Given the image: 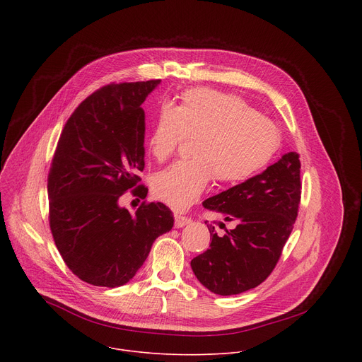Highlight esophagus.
I'll return each instance as SVG.
<instances>
[{
    "mask_svg": "<svg viewBox=\"0 0 362 362\" xmlns=\"http://www.w3.org/2000/svg\"><path fill=\"white\" fill-rule=\"evenodd\" d=\"M192 221L186 216H182V215H175V226L176 228H183L186 225H189Z\"/></svg>",
    "mask_w": 362,
    "mask_h": 362,
    "instance_id": "obj_1",
    "label": "esophagus"
}]
</instances>
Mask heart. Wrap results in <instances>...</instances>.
<instances>
[{"label": "heart", "instance_id": "heart-1", "mask_svg": "<svg viewBox=\"0 0 362 362\" xmlns=\"http://www.w3.org/2000/svg\"><path fill=\"white\" fill-rule=\"evenodd\" d=\"M194 139L190 162H179L153 179L158 199L177 211L193 204L215 177L238 185L259 173L281 144L278 127L238 95L190 88L176 107L163 106L153 123L148 150L158 162Z\"/></svg>", "mask_w": 362, "mask_h": 362}]
</instances>
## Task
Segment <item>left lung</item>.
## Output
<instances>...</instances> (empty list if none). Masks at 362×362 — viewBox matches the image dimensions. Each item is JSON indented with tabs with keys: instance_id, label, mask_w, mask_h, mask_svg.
<instances>
[{
	"instance_id": "left-lung-1",
	"label": "left lung",
	"mask_w": 362,
	"mask_h": 362,
	"mask_svg": "<svg viewBox=\"0 0 362 362\" xmlns=\"http://www.w3.org/2000/svg\"><path fill=\"white\" fill-rule=\"evenodd\" d=\"M299 173V154L289 151L261 175L203 202L204 209L233 223L229 230L221 222L226 232L222 236L208 225L211 247L190 262L204 288L222 296L238 295L271 275L298 216Z\"/></svg>"
}]
</instances>
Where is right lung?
Wrapping results in <instances>:
<instances>
[{"mask_svg": "<svg viewBox=\"0 0 362 362\" xmlns=\"http://www.w3.org/2000/svg\"><path fill=\"white\" fill-rule=\"evenodd\" d=\"M160 80L109 84L67 120L48 173L49 228L70 271L81 281L117 288L144 264L153 242L173 228L166 204H119L144 169L146 97ZM133 194L146 197L140 185Z\"/></svg>", "mask_w": 362, "mask_h": 362, "instance_id": "right-lung-1", "label": "right lung"}]
</instances>
